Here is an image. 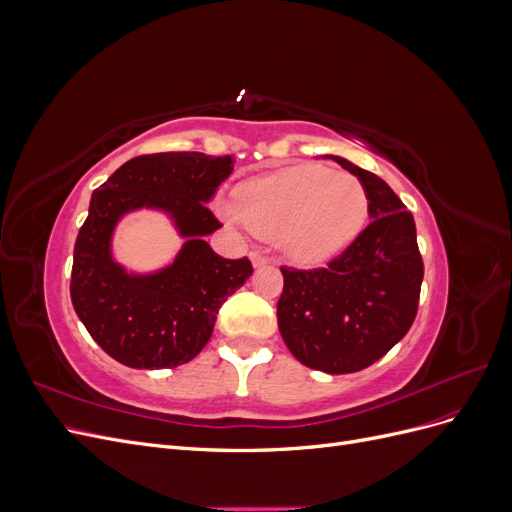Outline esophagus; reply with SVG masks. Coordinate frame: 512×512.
I'll use <instances>...</instances> for the list:
<instances>
[{
	"instance_id": "esophagus-1",
	"label": "esophagus",
	"mask_w": 512,
	"mask_h": 512,
	"mask_svg": "<svg viewBox=\"0 0 512 512\" xmlns=\"http://www.w3.org/2000/svg\"><path fill=\"white\" fill-rule=\"evenodd\" d=\"M250 258H252V262H254V267L256 269H260V267H265L267 265V256L265 254H262V252H258V250H254L252 254H250Z\"/></svg>"
}]
</instances>
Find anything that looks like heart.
<instances>
[{
  "mask_svg": "<svg viewBox=\"0 0 512 512\" xmlns=\"http://www.w3.org/2000/svg\"><path fill=\"white\" fill-rule=\"evenodd\" d=\"M224 213L262 239H277L294 262L316 265L359 235L367 196L361 181L348 173L301 164L243 183L237 207L226 205Z\"/></svg>",
  "mask_w": 512,
  "mask_h": 512,
  "instance_id": "heart-1",
  "label": "heart"
}]
</instances>
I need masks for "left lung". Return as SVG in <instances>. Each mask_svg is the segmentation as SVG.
Wrapping results in <instances>:
<instances>
[{"instance_id":"8db88e82","label":"left lung","mask_w":512,"mask_h":512,"mask_svg":"<svg viewBox=\"0 0 512 512\" xmlns=\"http://www.w3.org/2000/svg\"><path fill=\"white\" fill-rule=\"evenodd\" d=\"M333 160L363 183L371 222L327 267H282L277 324L294 359L327 374H352L410 331L423 258L412 213L389 183L344 158Z\"/></svg>"}]
</instances>
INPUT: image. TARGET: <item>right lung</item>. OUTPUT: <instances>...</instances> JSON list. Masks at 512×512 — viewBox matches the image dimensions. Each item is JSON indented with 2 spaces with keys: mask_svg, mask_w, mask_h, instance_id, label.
<instances>
[{
  "mask_svg": "<svg viewBox=\"0 0 512 512\" xmlns=\"http://www.w3.org/2000/svg\"><path fill=\"white\" fill-rule=\"evenodd\" d=\"M230 173V156L147 153L119 166L91 194L74 243L70 297L89 335L115 361L134 369L192 361L209 342L228 294L252 275L245 256L222 258L205 241L222 226L207 203ZM143 206L168 212L189 241L173 266L134 276L112 260L110 237L123 214Z\"/></svg>",
  "mask_w": 512,
  "mask_h": 512,
  "instance_id": "obj_1",
  "label": "right lung"
}]
</instances>
